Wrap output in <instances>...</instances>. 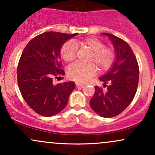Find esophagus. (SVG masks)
Returning a JSON list of instances; mask_svg holds the SVG:
<instances>
[{
  "label": "esophagus",
  "instance_id": "esophagus-1",
  "mask_svg": "<svg viewBox=\"0 0 155 155\" xmlns=\"http://www.w3.org/2000/svg\"><path fill=\"white\" fill-rule=\"evenodd\" d=\"M76 87H83L84 86V84L76 82Z\"/></svg>",
  "mask_w": 155,
  "mask_h": 155
}]
</instances>
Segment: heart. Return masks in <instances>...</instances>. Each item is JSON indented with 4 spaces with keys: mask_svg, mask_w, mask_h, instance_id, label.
Returning a JSON list of instances; mask_svg holds the SVG:
<instances>
[{
    "mask_svg": "<svg viewBox=\"0 0 155 155\" xmlns=\"http://www.w3.org/2000/svg\"><path fill=\"white\" fill-rule=\"evenodd\" d=\"M78 47L87 49L91 51L90 62L95 63L101 72L108 70L115 60L116 53L113 48L105 47V44L98 38L90 37L84 40L76 41V43L70 41L64 44L60 50V55L64 61L71 63L76 59ZM67 73L71 79L79 82H84L95 75L97 68L92 63H75L68 68Z\"/></svg>",
    "mask_w": 155,
    "mask_h": 155,
    "instance_id": "1",
    "label": "heart"
}]
</instances>
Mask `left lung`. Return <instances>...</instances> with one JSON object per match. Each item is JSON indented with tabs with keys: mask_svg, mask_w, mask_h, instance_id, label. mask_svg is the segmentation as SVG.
Returning <instances> with one entry per match:
<instances>
[{
	"mask_svg": "<svg viewBox=\"0 0 155 155\" xmlns=\"http://www.w3.org/2000/svg\"><path fill=\"white\" fill-rule=\"evenodd\" d=\"M111 41L115 49V60L111 69L100 78L106 91L95 87V92L90 101V107L105 118L120 114L130 104L138 87L139 68L129 44L110 33H103Z\"/></svg>",
	"mask_w": 155,
	"mask_h": 155,
	"instance_id": "left-lung-1",
	"label": "left lung"
}]
</instances>
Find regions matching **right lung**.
I'll return each mask as SVG.
<instances>
[{
	"instance_id": "obj_1",
	"label": "right lung",
	"mask_w": 155,
	"mask_h": 155,
	"mask_svg": "<svg viewBox=\"0 0 155 155\" xmlns=\"http://www.w3.org/2000/svg\"><path fill=\"white\" fill-rule=\"evenodd\" d=\"M78 33L46 32L28 42L17 66V83L23 98L35 112L52 117L66 106L75 89L74 81L53 84V78L64 75L60 50L68 39Z\"/></svg>"
}]
</instances>
